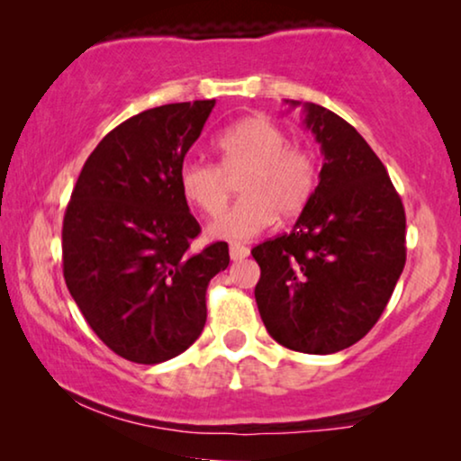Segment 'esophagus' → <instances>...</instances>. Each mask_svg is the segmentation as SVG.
Returning <instances> with one entry per match:
<instances>
[{"instance_id": "obj_1", "label": "esophagus", "mask_w": 461, "mask_h": 461, "mask_svg": "<svg viewBox=\"0 0 461 461\" xmlns=\"http://www.w3.org/2000/svg\"><path fill=\"white\" fill-rule=\"evenodd\" d=\"M229 254H230V260L241 262V260H245V258L249 256V249L245 248V245H241V243H230Z\"/></svg>"}]
</instances>
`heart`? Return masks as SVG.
I'll return each mask as SVG.
<instances>
[{"label": "heart", "instance_id": "1", "mask_svg": "<svg viewBox=\"0 0 461 461\" xmlns=\"http://www.w3.org/2000/svg\"><path fill=\"white\" fill-rule=\"evenodd\" d=\"M220 166L186 159L178 186L188 203L205 216H218L229 203L230 180L243 194L210 224L207 235L245 241L273 224L276 213L292 218L304 210L317 186V159L302 144H289L287 131L268 117L243 119L218 136Z\"/></svg>", "mask_w": 461, "mask_h": 461}]
</instances>
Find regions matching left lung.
<instances>
[{"label":"left lung","mask_w":461,"mask_h":461,"mask_svg":"<svg viewBox=\"0 0 461 461\" xmlns=\"http://www.w3.org/2000/svg\"><path fill=\"white\" fill-rule=\"evenodd\" d=\"M285 103L304 109L323 167L294 230L251 249L260 267L256 304L281 346L331 355L382 317L405 268V207L350 123L319 104Z\"/></svg>","instance_id":"8db88e82"}]
</instances>
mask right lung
Listing matches in <instances>:
<instances>
[{"instance_id": "add662e5", "label": "right lung", "mask_w": 461, "mask_h": 461, "mask_svg": "<svg viewBox=\"0 0 461 461\" xmlns=\"http://www.w3.org/2000/svg\"><path fill=\"white\" fill-rule=\"evenodd\" d=\"M216 100L163 104L111 130L87 157L62 222V273L94 333L131 363L178 357L201 336L224 241L193 251L201 226L178 186Z\"/></svg>"}]
</instances>
